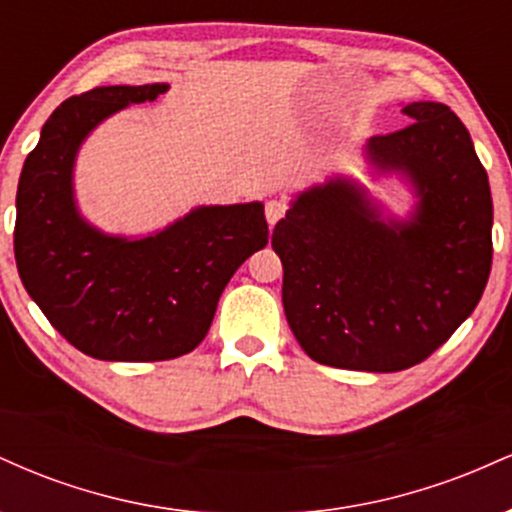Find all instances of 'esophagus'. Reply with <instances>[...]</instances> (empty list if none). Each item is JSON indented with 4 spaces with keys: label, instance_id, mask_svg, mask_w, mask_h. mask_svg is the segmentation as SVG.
Masks as SVG:
<instances>
[{
    "label": "esophagus",
    "instance_id": "1",
    "mask_svg": "<svg viewBox=\"0 0 512 512\" xmlns=\"http://www.w3.org/2000/svg\"><path fill=\"white\" fill-rule=\"evenodd\" d=\"M286 209H289V204H286L284 199H269V202L264 204V216H267L269 226H276V221L284 219Z\"/></svg>",
    "mask_w": 512,
    "mask_h": 512
}]
</instances>
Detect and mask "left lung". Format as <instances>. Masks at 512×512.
I'll list each match as a JSON object with an SVG mask.
<instances>
[{
    "label": "left lung",
    "mask_w": 512,
    "mask_h": 512,
    "mask_svg": "<svg viewBox=\"0 0 512 512\" xmlns=\"http://www.w3.org/2000/svg\"><path fill=\"white\" fill-rule=\"evenodd\" d=\"M402 113L411 125L375 134L368 156L414 182L411 221H380L366 192L332 180L303 192L274 226L286 320L325 366L395 373L426 361L489 281L493 202L467 127L443 103Z\"/></svg>",
    "instance_id": "obj_1"
}]
</instances>
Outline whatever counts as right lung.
<instances>
[{
  "instance_id": "right-lung-1",
  "label": "right lung",
  "mask_w": 512,
  "mask_h": 512,
  "mask_svg": "<svg viewBox=\"0 0 512 512\" xmlns=\"http://www.w3.org/2000/svg\"><path fill=\"white\" fill-rule=\"evenodd\" d=\"M168 84L101 86L67 98L23 163L14 255L28 296L81 354L168 361L207 337L231 276L267 245L260 202L199 207L142 240L110 238L76 214L72 168L98 122Z\"/></svg>"
}]
</instances>
